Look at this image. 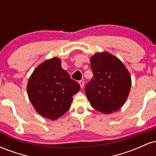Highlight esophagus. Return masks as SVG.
<instances>
[{
    "label": "esophagus",
    "mask_w": 156,
    "mask_h": 156,
    "mask_svg": "<svg viewBox=\"0 0 156 156\" xmlns=\"http://www.w3.org/2000/svg\"><path fill=\"white\" fill-rule=\"evenodd\" d=\"M78 83H79V84H80V88L83 89V87H84V81H83V80H79V82H78Z\"/></svg>",
    "instance_id": "obj_1"
}]
</instances>
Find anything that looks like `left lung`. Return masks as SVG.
Segmentation results:
<instances>
[{
	"instance_id": "1",
	"label": "left lung",
	"mask_w": 156,
	"mask_h": 156,
	"mask_svg": "<svg viewBox=\"0 0 156 156\" xmlns=\"http://www.w3.org/2000/svg\"><path fill=\"white\" fill-rule=\"evenodd\" d=\"M90 62L93 78L85 88L89 103L103 114L117 112L129 95V72L119 58L108 52L95 53Z\"/></svg>"
}]
</instances>
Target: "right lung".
Wrapping results in <instances>:
<instances>
[{"label": "right lung", "instance_id": "add662e5", "mask_svg": "<svg viewBox=\"0 0 156 156\" xmlns=\"http://www.w3.org/2000/svg\"><path fill=\"white\" fill-rule=\"evenodd\" d=\"M80 85L62 69L61 60L44 61L34 69L27 85V93L34 108L41 116L55 120L69 110L73 96Z\"/></svg>", "mask_w": 156, "mask_h": 156}]
</instances>
